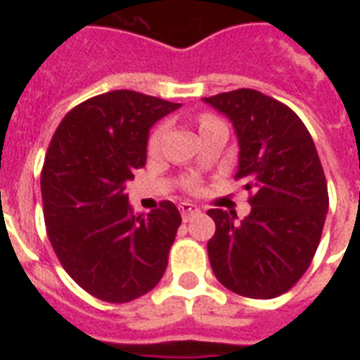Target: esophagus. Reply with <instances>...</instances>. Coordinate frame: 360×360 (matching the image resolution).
<instances>
[{
    "instance_id": "1",
    "label": "esophagus",
    "mask_w": 360,
    "mask_h": 360,
    "mask_svg": "<svg viewBox=\"0 0 360 360\" xmlns=\"http://www.w3.org/2000/svg\"><path fill=\"white\" fill-rule=\"evenodd\" d=\"M179 212H181V218L185 219V221H188L191 218H195V216H198V214H200V208L191 202H181Z\"/></svg>"
}]
</instances>
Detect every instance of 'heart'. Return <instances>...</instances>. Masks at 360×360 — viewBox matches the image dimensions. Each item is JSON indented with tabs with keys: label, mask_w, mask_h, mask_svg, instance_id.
<instances>
[{
	"label": "heart",
	"mask_w": 360,
	"mask_h": 360,
	"mask_svg": "<svg viewBox=\"0 0 360 360\" xmlns=\"http://www.w3.org/2000/svg\"><path fill=\"white\" fill-rule=\"evenodd\" d=\"M218 123H221L219 119L212 117V115H204V117L200 119V129H206V127H210V125H218ZM162 134H164V129H162V127H158L156 131L152 133V136H150V141H148L150 152L158 150V146H160V141H162ZM191 187H193V185H191Z\"/></svg>",
	"instance_id": "b5f03b06"
}]
</instances>
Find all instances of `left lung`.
Returning <instances> with one entry per match:
<instances>
[{"label": "left lung", "instance_id": "left-lung-1", "mask_svg": "<svg viewBox=\"0 0 360 360\" xmlns=\"http://www.w3.org/2000/svg\"><path fill=\"white\" fill-rule=\"evenodd\" d=\"M237 134V179H245L250 214L214 208L210 266L221 285L250 299L285 293L310 266L328 214V187L312 136L278 100L239 89L202 98Z\"/></svg>", "mask_w": 360, "mask_h": 360}]
</instances>
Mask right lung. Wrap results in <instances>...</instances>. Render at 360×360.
I'll return each mask as SVG.
<instances>
[{
    "label": "right lung",
    "instance_id": "add662e5",
    "mask_svg": "<svg viewBox=\"0 0 360 360\" xmlns=\"http://www.w3.org/2000/svg\"><path fill=\"white\" fill-rule=\"evenodd\" d=\"M181 103L134 90L94 96L67 113L44 160L42 204L59 262L105 302H129L158 285L181 226L165 200L134 214L125 183L146 164L150 129Z\"/></svg>",
    "mask_w": 360,
    "mask_h": 360
}]
</instances>
